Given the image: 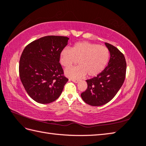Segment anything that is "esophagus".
Masks as SVG:
<instances>
[{"instance_id":"obj_1","label":"esophagus","mask_w":146,"mask_h":146,"mask_svg":"<svg viewBox=\"0 0 146 146\" xmlns=\"http://www.w3.org/2000/svg\"><path fill=\"white\" fill-rule=\"evenodd\" d=\"M70 80H71V81L75 82V83H78V82H79L78 80H76V79H71Z\"/></svg>"}]
</instances>
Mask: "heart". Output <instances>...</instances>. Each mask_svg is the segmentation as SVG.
Listing matches in <instances>:
<instances>
[{
  "label": "heart",
  "mask_w": 146,
  "mask_h": 146,
  "mask_svg": "<svg viewBox=\"0 0 146 146\" xmlns=\"http://www.w3.org/2000/svg\"><path fill=\"white\" fill-rule=\"evenodd\" d=\"M108 48L97 44L77 42L71 48H64L59 55V62L64 68H69L78 61L79 66L68 68L65 75L72 78H79L85 76L92 77L99 75L109 61Z\"/></svg>",
  "instance_id": "1"
}]
</instances>
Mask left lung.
Returning a JSON list of instances; mask_svg holds the SVG:
<instances>
[{"label": "left lung", "instance_id": "left-lung-1", "mask_svg": "<svg viewBox=\"0 0 146 146\" xmlns=\"http://www.w3.org/2000/svg\"><path fill=\"white\" fill-rule=\"evenodd\" d=\"M110 52L108 64L101 73L87 80V88L81 94L84 101L93 106L110 102L120 89L126 75L127 63L123 54L113 45L105 43Z\"/></svg>", "mask_w": 146, "mask_h": 146}]
</instances>
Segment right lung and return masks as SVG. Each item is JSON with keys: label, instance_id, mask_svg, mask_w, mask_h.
<instances>
[{"label": "right lung", "instance_id": "obj_1", "mask_svg": "<svg viewBox=\"0 0 146 146\" xmlns=\"http://www.w3.org/2000/svg\"><path fill=\"white\" fill-rule=\"evenodd\" d=\"M69 38L45 36L25 47L19 60L22 84L30 98L40 104L58 99L68 79L59 63V55Z\"/></svg>", "mask_w": 146, "mask_h": 146}]
</instances>
